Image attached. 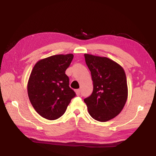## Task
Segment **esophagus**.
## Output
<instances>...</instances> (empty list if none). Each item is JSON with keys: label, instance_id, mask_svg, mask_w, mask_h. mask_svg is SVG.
<instances>
[{"label": "esophagus", "instance_id": "obj_1", "mask_svg": "<svg viewBox=\"0 0 156 156\" xmlns=\"http://www.w3.org/2000/svg\"><path fill=\"white\" fill-rule=\"evenodd\" d=\"M76 93L77 94V96H79L80 94V89H77L76 90Z\"/></svg>", "mask_w": 156, "mask_h": 156}]
</instances>
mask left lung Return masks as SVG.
Masks as SVG:
<instances>
[{
    "label": "left lung",
    "mask_w": 156,
    "mask_h": 156,
    "mask_svg": "<svg viewBox=\"0 0 156 156\" xmlns=\"http://www.w3.org/2000/svg\"><path fill=\"white\" fill-rule=\"evenodd\" d=\"M93 82L92 94L84 99L90 116L99 122L112 120L122 110L128 97L122 67L105 57L84 54Z\"/></svg>",
    "instance_id": "left-lung-1"
}]
</instances>
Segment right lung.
Listing matches in <instances>:
<instances>
[{
  "label": "right lung",
  "instance_id": "add662e5",
  "mask_svg": "<svg viewBox=\"0 0 156 156\" xmlns=\"http://www.w3.org/2000/svg\"><path fill=\"white\" fill-rule=\"evenodd\" d=\"M73 57V54L55 55L39 60L34 66L27 94L33 108L42 118L49 120L60 118L76 96L65 74Z\"/></svg>",
  "mask_w": 156,
  "mask_h": 156
}]
</instances>
